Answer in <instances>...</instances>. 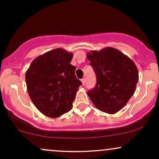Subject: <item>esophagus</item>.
I'll return each mask as SVG.
<instances>
[{
  "mask_svg": "<svg viewBox=\"0 0 159 159\" xmlns=\"http://www.w3.org/2000/svg\"><path fill=\"white\" fill-rule=\"evenodd\" d=\"M85 82H86V81H85L84 78H83V79H81V83H82V85L84 86V85H85Z\"/></svg>",
  "mask_w": 159,
  "mask_h": 159,
  "instance_id": "esophagus-1",
  "label": "esophagus"
}]
</instances>
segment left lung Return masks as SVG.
I'll list each match as a JSON object with an SVG mask.
<instances>
[{"mask_svg": "<svg viewBox=\"0 0 159 159\" xmlns=\"http://www.w3.org/2000/svg\"><path fill=\"white\" fill-rule=\"evenodd\" d=\"M96 75V87L87 95L102 112L114 114L126 105L136 90L138 70L129 57L106 47L87 54Z\"/></svg>", "mask_w": 159, "mask_h": 159, "instance_id": "8db88e82", "label": "left lung"}]
</instances>
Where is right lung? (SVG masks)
<instances>
[{"label": "right lung", "mask_w": 159, "mask_h": 159, "mask_svg": "<svg viewBox=\"0 0 159 159\" xmlns=\"http://www.w3.org/2000/svg\"><path fill=\"white\" fill-rule=\"evenodd\" d=\"M72 52L55 48L33 61L25 74L30 99L42 114L55 118L72 109L78 87Z\"/></svg>", "instance_id": "1"}]
</instances>
